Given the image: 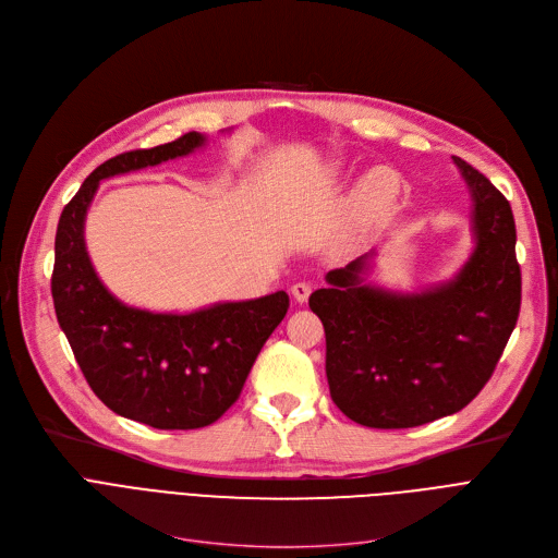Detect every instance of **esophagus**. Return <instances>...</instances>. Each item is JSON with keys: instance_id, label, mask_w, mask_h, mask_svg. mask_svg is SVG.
Listing matches in <instances>:
<instances>
[{"instance_id": "34e87169", "label": "esophagus", "mask_w": 558, "mask_h": 558, "mask_svg": "<svg viewBox=\"0 0 558 558\" xmlns=\"http://www.w3.org/2000/svg\"><path fill=\"white\" fill-rule=\"evenodd\" d=\"M291 294H294V299L299 303H307V299L312 294V284L310 282H296L294 287H291Z\"/></svg>"}]
</instances>
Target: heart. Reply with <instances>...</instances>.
I'll list each match as a JSON object with an SVG mask.
<instances>
[{"instance_id":"obj_1","label":"heart","mask_w":558,"mask_h":558,"mask_svg":"<svg viewBox=\"0 0 558 558\" xmlns=\"http://www.w3.org/2000/svg\"><path fill=\"white\" fill-rule=\"evenodd\" d=\"M362 198H364L366 205H377L379 201H383V192L377 190L375 181H368V183H366V187L362 190Z\"/></svg>"}]
</instances>
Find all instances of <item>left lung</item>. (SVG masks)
I'll list each match as a JSON object with an SVG mask.
<instances>
[{"label":"left lung","mask_w":558,"mask_h":558,"mask_svg":"<svg viewBox=\"0 0 558 558\" xmlns=\"http://www.w3.org/2000/svg\"><path fill=\"white\" fill-rule=\"evenodd\" d=\"M475 198L477 248L450 284L416 296L362 284L364 257L310 296L326 330V373L341 412L375 429L450 416L490 379L518 324L522 278L511 205L454 156Z\"/></svg>","instance_id":"left-lung-1"}]
</instances>
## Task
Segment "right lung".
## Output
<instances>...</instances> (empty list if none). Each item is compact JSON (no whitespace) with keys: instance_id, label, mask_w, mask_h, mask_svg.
<instances>
[{"instance_id":"add662e5","label":"right lung","mask_w":558,"mask_h":558,"mask_svg":"<svg viewBox=\"0 0 558 558\" xmlns=\"http://www.w3.org/2000/svg\"><path fill=\"white\" fill-rule=\"evenodd\" d=\"M203 144L179 140L99 165L63 208L56 230L51 296L83 377L114 414L156 429H198L238 402L246 377L289 310V296L223 303L194 314H151L122 305L99 282L83 242V219L99 181L185 156Z\"/></svg>"}]
</instances>
